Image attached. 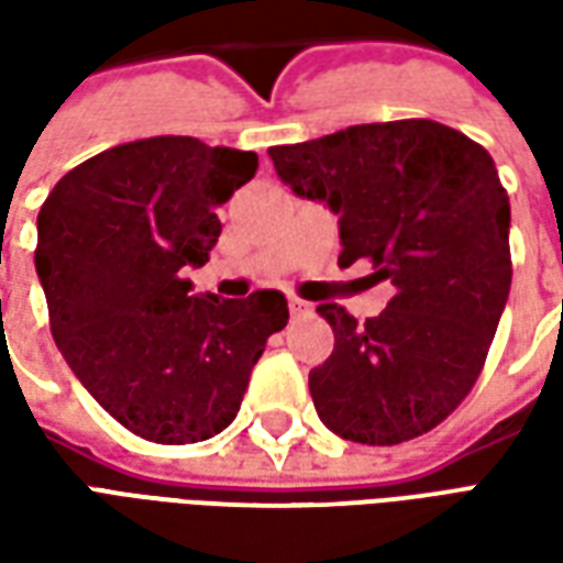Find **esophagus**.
I'll return each instance as SVG.
<instances>
[{
	"mask_svg": "<svg viewBox=\"0 0 563 563\" xmlns=\"http://www.w3.org/2000/svg\"><path fill=\"white\" fill-rule=\"evenodd\" d=\"M289 313H292V317H307V313H310V305L301 301V298H289Z\"/></svg>",
	"mask_w": 563,
	"mask_h": 563,
	"instance_id": "esophagus-1",
	"label": "esophagus"
}]
</instances>
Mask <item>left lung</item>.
<instances>
[{"label":"left lung","instance_id":"8db88e82","mask_svg":"<svg viewBox=\"0 0 563 563\" xmlns=\"http://www.w3.org/2000/svg\"><path fill=\"white\" fill-rule=\"evenodd\" d=\"M292 192L341 217V258H365L395 286L389 307L358 322L319 305L334 331L310 395L325 428L395 446L443 422L483 374L512 280L509 196L495 159L434 120L365 123L271 147Z\"/></svg>","mask_w":563,"mask_h":563}]
</instances>
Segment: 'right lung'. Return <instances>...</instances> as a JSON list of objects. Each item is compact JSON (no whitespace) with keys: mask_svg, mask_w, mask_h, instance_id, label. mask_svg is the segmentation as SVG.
<instances>
[{"mask_svg":"<svg viewBox=\"0 0 563 563\" xmlns=\"http://www.w3.org/2000/svg\"><path fill=\"white\" fill-rule=\"evenodd\" d=\"M256 168L250 150L156 135L80 162L38 210L35 271L56 346L84 389L150 443L229 428L289 319L274 289L220 301L184 277L220 238L217 205Z\"/></svg>","mask_w":563,"mask_h":563,"instance_id":"right-lung-1","label":"right lung"}]
</instances>
